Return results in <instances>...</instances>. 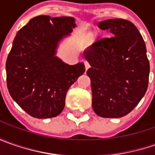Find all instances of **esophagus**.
Returning a JSON list of instances; mask_svg holds the SVG:
<instances>
[{
    "instance_id": "obj_1",
    "label": "esophagus",
    "mask_w": 155,
    "mask_h": 155,
    "mask_svg": "<svg viewBox=\"0 0 155 155\" xmlns=\"http://www.w3.org/2000/svg\"><path fill=\"white\" fill-rule=\"evenodd\" d=\"M84 66H85V70H88V69L90 68V67H91V65H90V64H89V63L87 62V61H85V62H84Z\"/></svg>"
}]
</instances>
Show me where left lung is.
<instances>
[{"instance_id":"obj_1","label":"left lung","mask_w":155,"mask_h":155,"mask_svg":"<svg viewBox=\"0 0 155 155\" xmlns=\"http://www.w3.org/2000/svg\"><path fill=\"white\" fill-rule=\"evenodd\" d=\"M98 27L114 37L101 39L84 51L91 68L92 108L97 116L119 118L134 110L148 85L149 61L142 36L130 21L110 19Z\"/></svg>"}]
</instances>
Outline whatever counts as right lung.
<instances>
[{"instance_id": "add662e5", "label": "right lung", "mask_w": 155, "mask_h": 155, "mask_svg": "<svg viewBox=\"0 0 155 155\" xmlns=\"http://www.w3.org/2000/svg\"><path fill=\"white\" fill-rule=\"evenodd\" d=\"M76 27L73 17L39 15L15 36L6 63L7 85L12 98L33 117L58 116L69 88L85 71L84 63L70 65L56 56L58 43Z\"/></svg>"}]
</instances>
